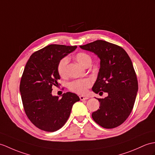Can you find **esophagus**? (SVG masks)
I'll use <instances>...</instances> for the list:
<instances>
[{
  "label": "esophagus",
  "mask_w": 155,
  "mask_h": 155,
  "mask_svg": "<svg viewBox=\"0 0 155 155\" xmlns=\"http://www.w3.org/2000/svg\"><path fill=\"white\" fill-rule=\"evenodd\" d=\"M80 99L81 100H88V98L87 96H80Z\"/></svg>",
  "instance_id": "obj_1"
}]
</instances>
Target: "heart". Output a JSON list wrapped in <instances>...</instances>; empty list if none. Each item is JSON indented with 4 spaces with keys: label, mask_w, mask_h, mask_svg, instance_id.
<instances>
[{
    "label": "heart",
    "mask_w": 155,
    "mask_h": 155,
    "mask_svg": "<svg viewBox=\"0 0 155 155\" xmlns=\"http://www.w3.org/2000/svg\"><path fill=\"white\" fill-rule=\"evenodd\" d=\"M75 59L81 66L85 67L92 63L91 57L88 53L79 52L75 55ZM69 59L67 57L61 59L57 64V72L61 77H64L67 74V66ZM91 81L88 79L77 80L71 82L69 84V88L71 91L76 92L78 94H84L87 91V89L91 86Z\"/></svg>",
    "instance_id": "obj_1"
}]
</instances>
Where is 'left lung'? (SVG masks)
I'll list each match as a JSON object with an SVG mask.
<instances>
[{
    "label": "left lung",
    "instance_id": "left-lung-1",
    "mask_svg": "<svg viewBox=\"0 0 155 155\" xmlns=\"http://www.w3.org/2000/svg\"><path fill=\"white\" fill-rule=\"evenodd\" d=\"M80 48L94 53L100 59L92 91L107 93L105 98H98L100 109L92 114L93 120L102 127H116L131 114L138 91L132 61L123 48L106 41L96 40Z\"/></svg>",
    "mask_w": 155,
    "mask_h": 155
}]
</instances>
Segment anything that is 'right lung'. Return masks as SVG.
<instances>
[{
	"label": "right lung",
	"instance_id": "obj_1",
	"mask_svg": "<svg viewBox=\"0 0 155 155\" xmlns=\"http://www.w3.org/2000/svg\"><path fill=\"white\" fill-rule=\"evenodd\" d=\"M77 46L51 44L35 51L24 68L20 92L24 111L38 128L53 132L62 127L69 118L73 104L80 100L74 93H64L61 98L53 96L52 86L58 85L59 61Z\"/></svg>",
	"mask_w": 155,
	"mask_h": 155
}]
</instances>
